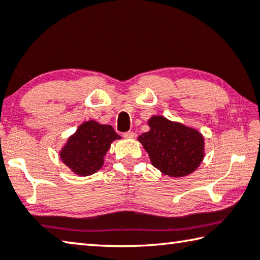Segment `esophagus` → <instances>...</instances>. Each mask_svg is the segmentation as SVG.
<instances>
[{
  "label": "esophagus",
  "mask_w": 260,
  "mask_h": 260,
  "mask_svg": "<svg viewBox=\"0 0 260 260\" xmlns=\"http://www.w3.org/2000/svg\"><path fill=\"white\" fill-rule=\"evenodd\" d=\"M123 137L126 139H134L137 137V134H135L134 132H126V133H123Z\"/></svg>",
  "instance_id": "34e87169"
}]
</instances>
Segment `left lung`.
<instances>
[{
    "instance_id": "obj_1",
    "label": "left lung",
    "mask_w": 260,
    "mask_h": 260,
    "mask_svg": "<svg viewBox=\"0 0 260 260\" xmlns=\"http://www.w3.org/2000/svg\"><path fill=\"white\" fill-rule=\"evenodd\" d=\"M150 129L138 140L149 155L151 164L164 175L183 177L192 174L204 159V138L183 123L154 115Z\"/></svg>"
}]
</instances>
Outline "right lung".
I'll return each instance as SVG.
<instances>
[{
	"instance_id": "obj_1",
	"label": "right lung",
	"mask_w": 260,
	"mask_h": 260,
	"mask_svg": "<svg viewBox=\"0 0 260 260\" xmlns=\"http://www.w3.org/2000/svg\"><path fill=\"white\" fill-rule=\"evenodd\" d=\"M117 139L120 137L112 126L89 120L82 123L76 133L68 139L60 152V157L76 175H92L102 168L111 142Z\"/></svg>"
}]
</instances>
